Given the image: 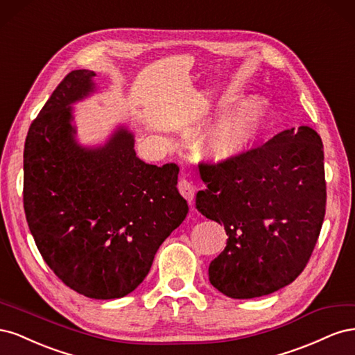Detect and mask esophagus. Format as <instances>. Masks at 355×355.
<instances>
[{
    "mask_svg": "<svg viewBox=\"0 0 355 355\" xmlns=\"http://www.w3.org/2000/svg\"><path fill=\"white\" fill-rule=\"evenodd\" d=\"M178 188H179V192L182 196L185 197V200L191 204L192 201H194V197H196V188L194 185L191 184L189 180L187 179H180L179 184H178Z\"/></svg>",
    "mask_w": 355,
    "mask_h": 355,
    "instance_id": "obj_1",
    "label": "esophagus"
}]
</instances>
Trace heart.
<instances>
[{"mask_svg": "<svg viewBox=\"0 0 355 355\" xmlns=\"http://www.w3.org/2000/svg\"><path fill=\"white\" fill-rule=\"evenodd\" d=\"M271 103L253 96L232 108L210 132L200 137L198 151L213 161L239 157L252 149L271 124Z\"/></svg>", "mask_w": 355, "mask_h": 355, "instance_id": "1", "label": "heart"}]
</instances>
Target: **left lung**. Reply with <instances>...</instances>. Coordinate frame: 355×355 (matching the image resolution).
<instances>
[{
    "label": "left lung",
    "mask_w": 355,
    "mask_h": 355,
    "mask_svg": "<svg viewBox=\"0 0 355 355\" xmlns=\"http://www.w3.org/2000/svg\"><path fill=\"white\" fill-rule=\"evenodd\" d=\"M206 189L196 206L223 225L228 240L209 266L220 293L252 299L277 292L304 271L326 213L324 151L308 125L220 161L201 163Z\"/></svg>",
    "instance_id": "8db88e82"
}]
</instances>
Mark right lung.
Returning a JSON list of instances; mask_svg holds the SVG:
<instances>
[{
  "label": "right lung",
  "mask_w": 355,
  "mask_h": 355,
  "mask_svg": "<svg viewBox=\"0 0 355 355\" xmlns=\"http://www.w3.org/2000/svg\"><path fill=\"white\" fill-rule=\"evenodd\" d=\"M94 72H69L32 121L24 151V207L32 237L60 280L93 299L123 297L148 275L158 247L184 222L179 167L146 164L120 127L103 146L75 141L71 105Z\"/></svg>",
  "instance_id": "right-lung-1"
}]
</instances>
